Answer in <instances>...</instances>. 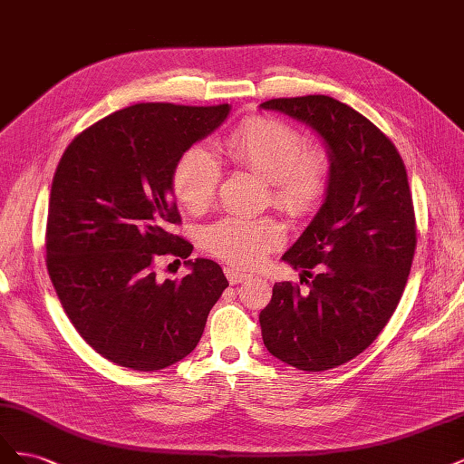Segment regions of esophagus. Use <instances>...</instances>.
I'll return each mask as SVG.
<instances>
[{"mask_svg":"<svg viewBox=\"0 0 464 464\" xmlns=\"http://www.w3.org/2000/svg\"><path fill=\"white\" fill-rule=\"evenodd\" d=\"M224 273H227V278H228L230 285H240V283H244V280L249 278L247 273L237 271V269H234V266H227V269H224Z\"/></svg>","mask_w":464,"mask_h":464,"instance_id":"34e87169","label":"esophagus"}]
</instances>
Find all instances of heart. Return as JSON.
Here are the masks:
<instances>
[{
    "instance_id": "obj_1",
    "label": "heart",
    "mask_w": 464,
    "mask_h": 464,
    "mask_svg": "<svg viewBox=\"0 0 464 464\" xmlns=\"http://www.w3.org/2000/svg\"><path fill=\"white\" fill-rule=\"evenodd\" d=\"M217 149L236 168L266 179L271 203L290 218L312 215L325 201L331 186V159L325 149L305 145L290 123L254 116L244 120ZM220 184V168L213 154L191 147L172 168L174 199L188 213L201 215L213 205ZM285 242L280 224L271 218L224 217L201 232L210 256L240 269H251Z\"/></svg>"
}]
</instances>
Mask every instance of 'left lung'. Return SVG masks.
<instances>
[{
	"label": "left lung",
	"instance_id": "obj_1",
	"mask_svg": "<svg viewBox=\"0 0 464 464\" xmlns=\"http://www.w3.org/2000/svg\"><path fill=\"white\" fill-rule=\"evenodd\" d=\"M261 108L310 125L331 159L325 203L283 256L310 290L276 283L259 314L275 358L325 372L363 353L397 310L416 249L409 176L391 139L331 96L273 98Z\"/></svg>",
	"mask_w": 464,
	"mask_h": 464
}]
</instances>
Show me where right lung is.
<instances>
[{"mask_svg": "<svg viewBox=\"0 0 464 464\" xmlns=\"http://www.w3.org/2000/svg\"><path fill=\"white\" fill-rule=\"evenodd\" d=\"M228 114V104H133L81 131L55 168L48 275L77 333L118 366L154 372L186 358L228 286L203 257L188 259L181 281L160 284L153 271L162 256H191L172 234V168Z\"/></svg>", "mask_w": 464, "mask_h": 464, "instance_id": "1", "label": "right lung"}]
</instances>
